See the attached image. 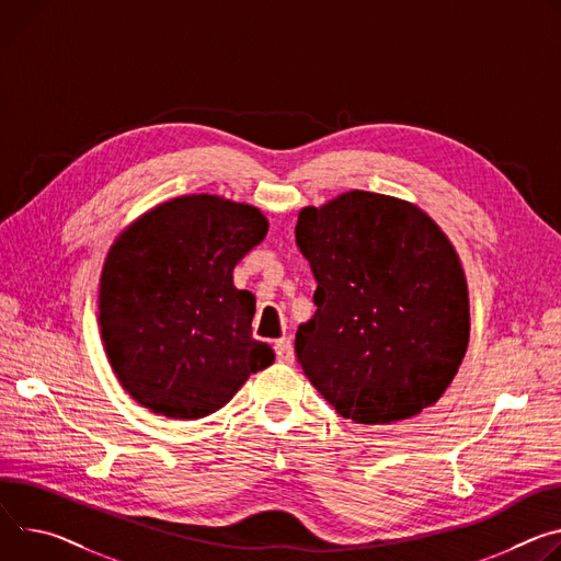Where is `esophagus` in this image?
<instances>
[{
  "mask_svg": "<svg viewBox=\"0 0 561 561\" xmlns=\"http://www.w3.org/2000/svg\"><path fill=\"white\" fill-rule=\"evenodd\" d=\"M275 353H277V360L290 365L295 360V351H293V342L288 337H279L275 342Z\"/></svg>",
  "mask_w": 561,
  "mask_h": 561,
  "instance_id": "obj_1",
  "label": "esophagus"
}]
</instances>
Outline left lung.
I'll return each mask as SVG.
<instances>
[{
  "instance_id": "obj_1",
  "label": "left lung",
  "mask_w": 561,
  "mask_h": 561,
  "mask_svg": "<svg viewBox=\"0 0 561 561\" xmlns=\"http://www.w3.org/2000/svg\"><path fill=\"white\" fill-rule=\"evenodd\" d=\"M295 239L318 282L297 363L342 419L389 425L421 414L470 342L461 260L410 201L351 190L297 215Z\"/></svg>"
}]
</instances>
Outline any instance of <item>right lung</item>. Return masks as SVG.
Listing matches in <instances>:
<instances>
[{
    "instance_id": "right-lung-1",
    "label": "right lung",
    "mask_w": 561,
    "mask_h": 561,
    "mask_svg": "<svg viewBox=\"0 0 561 561\" xmlns=\"http://www.w3.org/2000/svg\"><path fill=\"white\" fill-rule=\"evenodd\" d=\"M266 232L248 203L185 194L138 217L110 248L100 337L118 382L149 412L203 419L273 365V348L252 337L254 295L232 284Z\"/></svg>"
}]
</instances>
